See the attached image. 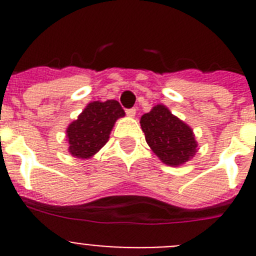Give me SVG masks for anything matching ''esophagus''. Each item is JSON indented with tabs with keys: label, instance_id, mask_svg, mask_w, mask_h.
I'll return each mask as SVG.
<instances>
[{
	"label": "esophagus",
	"instance_id": "obj_1",
	"mask_svg": "<svg viewBox=\"0 0 256 256\" xmlns=\"http://www.w3.org/2000/svg\"><path fill=\"white\" fill-rule=\"evenodd\" d=\"M126 116H130V118H134L136 115V108H128L126 110Z\"/></svg>",
	"mask_w": 256,
	"mask_h": 256
}]
</instances>
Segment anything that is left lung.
I'll use <instances>...</instances> for the list:
<instances>
[{
	"label": "left lung",
	"mask_w": 256,
	"mask_h": 256,
	"mask_svg": "<svg viewBox=\"0 0 256 256\" xmlns=\"http://www.w3.org/2000/svg\"><path fill=\"white\" fill-rule=\"evenodd\" d=\"M141 128L146 142L162 162L180 166L198 152L194 130L180 118L172 114L165 105H155L141 116Z\"/></svg>",
	"instance_id": "left-lung-1"
}]
</instances>
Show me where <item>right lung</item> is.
Returning <instances> with one entry per match:
<instances>
[{
	"label": "right lung",
	"mask_w": 256,
	"mask_h": 256,
	"mask_svg": "<svg viewBox=\"0 0 256 256\" xmlns=\"http://www.w3.org/2000/svg\"><path fill=\"white\" fill-rule=\"evenodd\" d=\"M126 115L115 100L92 101L66 128L68 151L76 159H90L110 138L115 122Z\"/></svg>",
	"instance_id": "right-lung-1"
}]
</instances>
